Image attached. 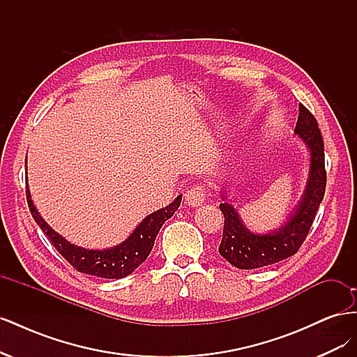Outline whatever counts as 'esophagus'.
Instances as JSON below:
<instances>
[{
	"instance_id": "obj_1",
	"label": "esophagus",
	"mask_w": 357,
	"mask_h": 357,
	"mask_svg": "<svg viewBox=\"0 0 357 357\" xmlns=\"http://www.w3.org/2000/svg\"><path fill=\"white\" fill-rule=\"evenodd\" d=\"M207 198V189L204 185H195L185 193V202L190 207H198Z\"/></svg>"
}]
</instances>
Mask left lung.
I'll return each mask as SVG.
<instances>
[{"label": "left lung", "instance_id": "left-lung-1", "mask_svg": "<svg viewBox=\"0 0 357 357\" xmlns=\"http://www.w3.org/2000/svg\"><path fill=\"white\" fill-rule=\"evenodd\" d=\"M295 132L301 137L310 152V178L304 198L291 218L282 228L271 234L257 235L248 231L243 225L238 213L231 204H220L225 215L222 243L219 253L231 265L240 269H256L273 265L294 256L314 222L319 205L325 197L326 169H325V146H323L319 123L311 112L299 104V116Z\"/></svg>", "mask_w": 357, "mask_h": 357}]
</instances>
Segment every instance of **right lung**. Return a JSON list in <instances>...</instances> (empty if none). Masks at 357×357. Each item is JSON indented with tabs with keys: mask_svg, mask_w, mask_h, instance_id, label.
Instances as JSON below:
<instances>
[{
	"mask_svg": "<svg viewBox=\"0 0 357 357\" xmlns=\"http://www.w3.org/2000/svg\"><path fill=\"white\" fill-rule=\"evenodd\" d=\"M26 201L32 218L37 222L41 231L47 235L49 241L56 248L59 255L79 273L89 274L101 278H122L131 274L142 265L150 255L156 240V235L172 214L178 208L181 195H178L165 208H160L139 223L129 238L122 244L107 250H88V248L70 244L56 234L41 219V215L32 204L29 190L26 188Z\"/></svg>",
	"mask_w": 357,
	"mask_h": 357,
	"instance_id": "obj_1",
	"label": "right lung"
}]
</instances>
